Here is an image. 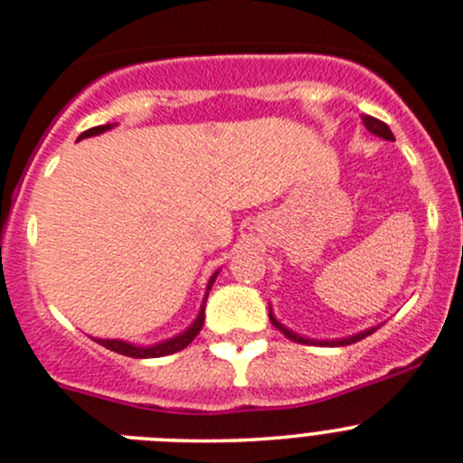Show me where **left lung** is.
Here are the masks:
<instances>
[{"instance_id":"obj_1","label":"left lung","mask_w":463,"mask_h":463,"mask_svg":"<svg viewBox=\"0 0 463 463\" xmlns=\"http://www.w3.org/2000/svg\"><path fill=\"white\" fill-rule=\"evenodd\" d=\"M362 119H364V126H366V128L371 130L373 135H377V137L388 139V142H392V139H395V137H392L391 128H388V126L383 124V121L374 119V117H371V115H362ZM269 315H270L272 326H275V328H279L281 333L286 335V337L293 339V342H297V344H310V346H348V344L359 342V339L368 337V335H373L374 330L379 328V326H373V328L362 330V333H357V335H350V337H342V339H324V342H319V339L301 337V335H297V333H293V330H290V328H286V326L281 324V321H277L275 315H272V310H269Z\"/></svg>"}]
</instances>
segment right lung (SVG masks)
I'll use <instances>...</instances> for the list:
<instances>
[{
    "mask_svg": "<svg viewBox=\"0 0 463 463\" xmlns=\"http://www.w3.org/2000/svg\"><path fill=\"white\" fill-rule=\"evenodd\" d=\"M113 126H115V124L95 126V128H90V130H86V133H81V137H80V139H84V137H95V135H101V133H106V130H110V128H113ZM217 275H219V270L215 272V275L211 277V279H208V286H206V297H203L202 308H199L197 319H194L193 324L188 326L186 330H184V333L175 335V337H170V339H164V342H159V344H150V346H137V344L124 342V339H99V337H95V342H97V344H101V346H104V348L113 350V353L126 354V357H135V359L164 357V354H173V353H177V350H184V348L188 346V344L193 342L194 337H197L199 330H202V326H203V317H206V315H203V313H206L208 290H211V288H213V284H215Z\"/></svg>",
    "mask_w": 463,
    "mask_h": 463,
    "instance_id": "1",
    "label": "right lung"
}]
</instances>
